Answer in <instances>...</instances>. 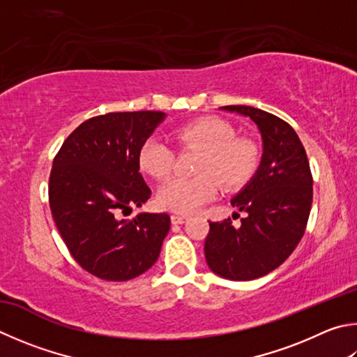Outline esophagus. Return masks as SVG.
Instances as JSON below:
<instances>
[{"instance_id": "esophagus-1", "label": "esophagus", "mask_w": 357, "mask_h": 357, "mask_svg": "<svg viewBox=\"0 0 357 357\" xmlns=\"http://www.w3.org/2000/svg\"><path fill=\"white\" fill-rule=\"evenodd\" d=\"M170 220H172L173 225H183V223L187 222V217H184V215H172Z\"/></svg>"}]
</instances>
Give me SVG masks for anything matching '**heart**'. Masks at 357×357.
Returning <instances> with one entry per match:
<instances>
[{
  "mask_svg": "<svg viewBox=\"0 0 357 357\" xmlns=\"http://www.w3.org/2000/svg\"><path fill=\"white\" fill-rule=\"evenodd\" d=\"M181 146L197 148L201 158L192 179L173 178L158 190V206L176 213H192L225 189H237L256 170L257 151L251 142L236 139V129L217 116L185 123L174 132ZM139 165L154 179H165L174 165V151L165 140L148 137L139 150Z\"/></svg>",
  "mask_w": 357,
  "mask_h": 357,
  "instance_id": "heart-1",
  "label": "heart"
}]
</instances>
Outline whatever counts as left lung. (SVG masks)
<instances>
[{"label":"left lung","instance_id":"8db88e82","mask_svg":"<svg viewBox=\"0 0 357 357\" xmlns=\"http://www.w3.org/2000/svg\"><path fill=\"white\" fill-rule=\"evenodd\" d=\"M256 123L262 159L255 176L231 199L246 212L236 228L231 218L209 222L206 262L231 281H251L270 273L300 243L312 206V173L295 129L280 116L251 106H223Z\"/></svg>","mask_w":357,"mask_h":357}]
</instances>
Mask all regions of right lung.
Masks as SVG:
<instances>
[{
    "mask_svg": "<svg viewBox=\"0 0 357 357\" xmlns=\"http://www.w3.org/2000/svg\"><path fill=\"white\" fill-rule=\"evenodd\" d=\"M165 114L109 112L81 123L56 154L50 207L70 255L100 280L129 281L158 261L170 229L167 213H120L151 197L139 150Z\"/></svg>",
    "mask_w": 357,
    "mask_h": 357,
    "instance_id": "1",
    "label": "right lung"
}]
</instances>
